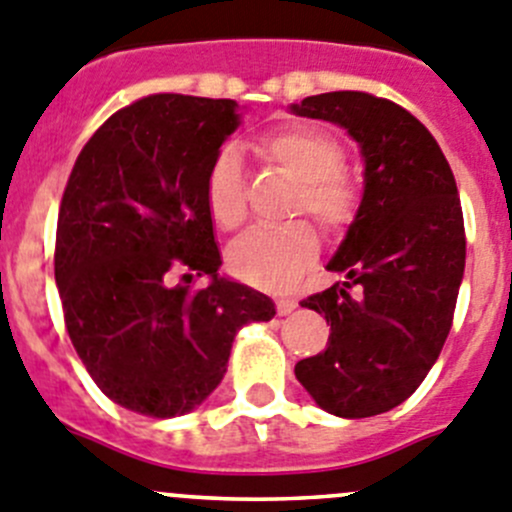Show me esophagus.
Here are the masks:
<instances>
[{
    "label": "esophagus",
    "instance_id": "34e87169",
    "mask_svg": "<svg viewBox=\"0 0 512 512\" xmlns=\"http://www.w3.org/2000/svg\"><path fill=\"white\" fill-rule=\"evenodd\" d=\"M275 308H278L280 315H288V313H293L295 308H298V303H295V300H290V298H278Z\"/></svg>",
    "mask_w": 512,
    "mask_h": 512
}]
</instances>
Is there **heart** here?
<instances>
[{
  "label": "heart",
  "instance_id": "b5f03b06",
  "mask_svg": "<svg viewBox=\"0 0 512 512\" xmlns=\"http://www.w3.org/2000/svg\"><path fill=\"white\" fill-rule=\"evenodd\" d=\"M262 159L298 179L290 214H310L331 237L346 232L361 207L358 181L346 171L343 143L321 126H288L267 133L257 143ZM204 199L212 222L224 232H234L250 214L247 181L234 148H222L212 161L204 184ZM318 232L310 222L280 229H255L234 242L227 265L234 278L252 288L285 290L318 255Z\"/></svg>",
  "mask_w": 512,
  "mask_h": 512
}]
</instances>
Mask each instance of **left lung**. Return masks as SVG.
I'll list each match as a JSON object with an SVG mask.
<instances>
[{"label":"left lung","instance_id":"left-lung-1","mask_svg":"<svg viewBox=\"0 0 512 512\" xmlns=\"http://www.w3.org/2000/svg\"><path fill=\"white\" fill-rule=\"evenodd\" d=\"M293 113L343 126L366 161L361 207L328 262L348 280L300 303L326 315L328 346L295 376L326 412L374 417L419 389L452 328L465 272L455 176L432 133L379 95H310Z\"/></svg>","mask_w":512,"mask_h":512}]
</instances>
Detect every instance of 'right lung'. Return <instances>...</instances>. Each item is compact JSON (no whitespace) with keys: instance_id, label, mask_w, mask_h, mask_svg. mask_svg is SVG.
Instances as JSON below:
<instances>
[{"instance_id":"1","label":"right lung","mask_w":512,"mask_h":512,"mask_svg":"<svg viewBox=\"0 0 512 512\" xmlns=\"http://www.w3.org/2000/svg\"><path fill=\"white\" fill-rule=\"evenodd\" d=\"M234 100L156 93L113 113L75 161L57 214L65 328L105 396L166 419L202 404L234 333L270 321L267 295L219 278L204 184ZM210 285L194 289V279Z\"/></svg>"}]
</instances>
